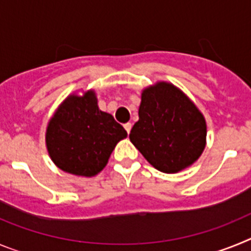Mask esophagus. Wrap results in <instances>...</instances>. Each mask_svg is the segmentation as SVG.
<instances>
[{"label":"esophagus","instance_id":"esophagus-1","mask_svg":"<svg viewBox=\"0 0 251 251\" xmlns=\"http://www.w3.org/2000/svg\"><path fill=\"white\" fill-rule=\"evenodd\" d=\"M124 128H126L127 133H128V134H129L130 129H132V123H126V124H124Z\"/></svg>","mask_w":251,"mask_h":251}]
</instances>
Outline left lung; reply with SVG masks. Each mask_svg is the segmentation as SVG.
I'll return each mask as SVG.
<instances>
[{
    "mask_svg": "<svg viewBox=\"0 0 251 251\" xmlns=\"http://www.w3.org/2000/svg\"><path fill=\"white\" fill-rule=\"evenodd\" d=\"M138 117L129 139L153 167L177 174L200 158L206 147V119L176 85L157 81L145 88Z\"/></svg>",
    "mask_w": 251,
    "mask_h": 251,
    "instance_id": "8db88e82",
    "label": "left lung"
}]
</instances>
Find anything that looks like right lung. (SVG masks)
Returning a JSON list of instances; mask_svg holds the SVG:
<instances>
[{"instance_id":"right-lung-1","label":"right lung","mask_w":251,"mask_h":251,"mask_svg":"<svg viewBox=\"0 0 251 251\" xmlns=\"http://www.w3.org/2000/svg\"><path fill=\"white\" fill-rule=\"evenodd\" d=\"M127 132L109 113L99 109L93 89L68 95L48 122L45 142L55 166L64 172L94 177L106 166Z\"/></svg>"}]
</instances>
